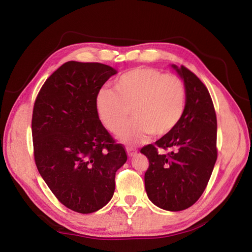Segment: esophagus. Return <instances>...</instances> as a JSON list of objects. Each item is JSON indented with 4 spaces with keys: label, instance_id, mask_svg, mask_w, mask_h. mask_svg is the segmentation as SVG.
Instances as JSON below:
<instances>
[{
    "label": "esophagus",
    "instance_id": "1",
    "mask_svg": "<svg viewBox=\"0 0 252 252\" xmlns=\"http://www.w3.org/2000/svg\"><path fill=\"white\" fill-rule=\"evenodd\" d=\"M126 153H127L128 157L133 158V157H135L137 155V150L134 149V148H126Z\"/></svg>",
    "mask_w": 252,
    "mask_h": 252
}]
</instances>
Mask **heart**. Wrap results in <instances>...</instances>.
<instances>
[{
	"mask_svg": "<svg viewBox=\"0 0 252 252\" xmlns=\"http://www.w3.org/2000/svg\"><path fill=\"white\" fill-rule=\"evenodd\" d=\"M187 105L184 80L154 67H137L122 74L114 90L104 88L95 97L99 120L119 133L131 109L134 119L120 133L127 144L144 143L150 135L164 136L183 119Z\"/></svg>",
	"mask_w": 252,
	"mask_h": 252,
	"instance_id": "1",
	"label": "heart"
}]
</instances>
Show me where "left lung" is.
Masks as SVG:
<instances>
[{
	"label": "left lung",
	"mask_w": 252,
	"mask_h": 252,
	"mask_svg": "<svg viewBox=\"0 0 252 252\" xmlns=\"http://www.w3.org/2000/svg\"><path fill=\"white\" fill-rule=\"evenodd\" d=\"M176 69L187 89L183 119L175 130L140 149L149 160L145 189L155 205L169 212L192 206L203 194L217 160V117L207 88L190 69ZM160 150H168L161 154Z\"/></svg>",
	"instance_id": "1"
}]
</instances>
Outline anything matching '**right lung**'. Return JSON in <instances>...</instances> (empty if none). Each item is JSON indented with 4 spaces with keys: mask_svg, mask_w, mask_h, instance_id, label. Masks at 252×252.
<instances>
[{
    "mask_svg": "<svg viewBox=\"0 0 252 252\" xmlns=\"http://www.w3.org/2000/svg\"><path fill=\"white\" fill-rule=\"evenodd\" d=\"M117 71L106 64L68 61L52 73L34 103V160L64 206L91 214L110 201L126 153L98 118L95 97Z\"/></svg>",
    "mask_w": 252,
    "mask_h": 252,
    "instance_id": "1",
    "label": "right lung"
}]
</instances>
